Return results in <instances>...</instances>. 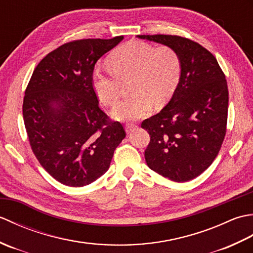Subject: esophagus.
<instances>
[{
	"instance_id": "34e87169",
	"label": "esophagus",
	"mask_w": 253,
	"mask_h": 253,
	"mask_svg": "<svg viewBox=\"0 0 253 253\" xmlns=\"http://www.w3.org/2000/svg\"><path fill=\"white\" fill-rule=\"evenodd\" d=\"M136 127H137V125L133 123H126L125 124V129L127 132H130L132 129H135Z\"/></svg>"
}]
</instances>
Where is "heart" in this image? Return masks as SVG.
I'll return each instance as SVG.
<instances>
[{
  "instance_id": "obj_1",
  "label": "heart",
  "mask_w": 253,
  "mask_h": 253,
  "mask_svg": "<svg viewBox=\"0 0 253 253\" xmlns=\"http://www.w3.org/2000/svg\"><path fill=\"white\" fill-rule=\"evenodd\" d=\"M181 58L168 45L155 47L143 41H130L113 51L110 66H98L92 74V87L98 99L107 106L115 105L121 96L122 82L128 80L131 93L112 111L118 121L129 122L148 116L153 103L163 106L179 84Z\"/></svg>"
}]
</instances>
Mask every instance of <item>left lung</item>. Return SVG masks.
Here are the masks:
<instances>
[{
  "label": "left lung",
  "mask_w": 253,
  "mask_h": 253,
  "mask_svg": "<svg viewBox=\"0 0 253 253\" xmlns=\"http://www.w3.org/2000/svg\"><path fill=\"white\" fill-rule=\"evenodd\" d=\"M139 38L173 47L182 63L179 84L169 104L141 123L150 135L146 162L170 180H191L213 163L226 135L225 74L215 56L198 42L171 35Z\"/></svg>",
  "instance_id": "obj_1"
}]
</instances>
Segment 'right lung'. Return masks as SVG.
Returning <instances> with one entry per match:
<instances>
[{
  "instance_id": "1",
  "label": "right lung",
  "mask_w": 253,
  "mask_h": 253,
  "mask_svg": "<svg viewBox=\"0 0 253 253\" xmlns=\"http://www.w3.org/2000/svg\"><path fill=\"white\" fill-rule=\"evenodd\" d=\"M124 39H79L50 52L27 85L23 116L32 152L53 178L89 185L109 169L126 136L100 109L92 87L96 61Z\"/></svg>"
}]
</instances>
